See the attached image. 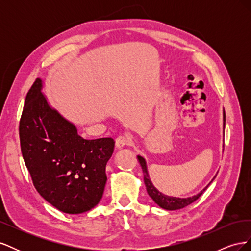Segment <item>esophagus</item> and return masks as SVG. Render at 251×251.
<instances>
[{"instance_id": "obj_1", "label": "esophagus", "mask_w": 251, "mask_h": 251, "mask_svg": "<svg viewBox=\"0 0 251 251\" xmlns=\"http://www.w3.org/2000/svg\"><path fill=\"white\" fill-rule=\"evenodd\" d=\"M130 143V141H128V139L126 137H125V136H119V137L116 138L115 140V148L116 149H123L125 146H126V144Z\"/></svg>"}]
</instances>
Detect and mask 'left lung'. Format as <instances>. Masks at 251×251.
<instances>
[{
	"mask_svg": "<svg viewBox=\"0 0 251 251\" xmlns=\"http://www.w3.org/2000/svg\"><path fill=\"white\" fill-rule=\"evenodd\" d=\"M225 128V111L223 109V131ZM137 160L140 163V166L142 169L143 172V180H144V184H146L147 187V192L149 194V196L151 197L153 201L159 205L161 208L166 209V210H176V209H181L187 205L192 204L193 202H195L197 199L199 198V197L203 194V192L205 191L208 187V185L211 183L212 180L216 178V176L212 178V180L209 182V183L205 186L200 193H198L195 196L192 197H187V198H178V197H172V196H168V195H164L161 192H159L158 189L154 186L153 182L151 181L150 178V174L148 171V165H147V161L146 159H144L142 156L137 155Z\"/></svg>",
	"mask_w": 251,
	"mask_h": 251,
	"instance_id": "1",
	"label": "left lung"
}]
</instances>
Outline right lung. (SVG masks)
<instances>
[{
	"label": "right lung",
	"mask_w": 251,
	"mask_h": 251,
	"mask_svg": "<svg viewBox=\"0 0 251 251\" xmlns=\"http://www.w3.org/2000/svg\"><path fill=\"white\" fill-rule=\"evenodd\" d=\"M37 78L27 93L20 121L21 151L36 191L66 214H82L102 198L112 138L87 140L52 108Z\"/></svg>",
	"instance_id": "obj_1"
}]
</instances>
